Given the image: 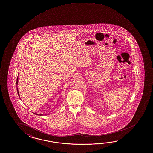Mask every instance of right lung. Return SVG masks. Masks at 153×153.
I'll use <instances>...</instances> for the list:
<instances>
[{
  "label": "right lung",
  "mask_w": 153,
  "mask_h": 153,
  "mask_svg": "<svg viewBox=\"0 0 153 153\" xmlns=\"http://www.w3.org/2000/svg\"><path fill=\"white\" fill-rule=\"evenodd\" d=\"M18 77H17V79H16V85H18ZM17 92H18V95H19V97H20V95H19V91H18V87H17ZM36 115H38V114H35ZM39 115H40V114H39Z\"/></svg>",
  "instance_id": "add662e5"
}]
</instances>
